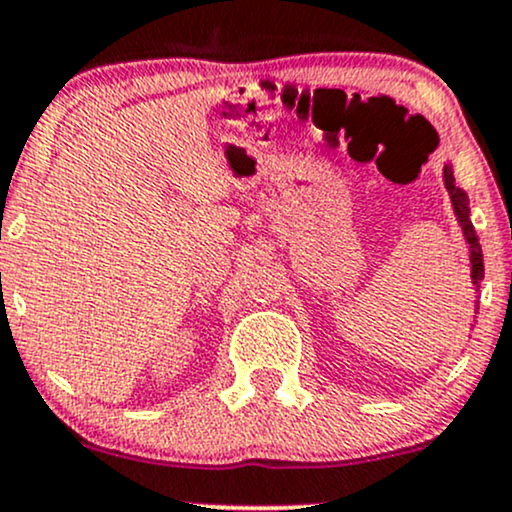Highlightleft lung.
<instances>
[{
  "label": "left lung",
  "instance_id": "obj_1",
  "mask_svg": "<svg viewBox=\"0 0 512 512\" xmlns=\"http://www.w3.org/2000/svg\"><path fill=\"white\" fill-rule=\"evenodd\" d=\"M443 180H445V190H448L452 209H455L457 223L462 226V236L469 245V264H472V284L477 286L479 291V281L484 279V255H481V245H479V236L474 231L472 221H469V197L462 187L455 185V178H452V166L445 163L443 168Z\"/></svg>",
  "mask_w": 512,
  "mask_h": 512
}]
</instances>
